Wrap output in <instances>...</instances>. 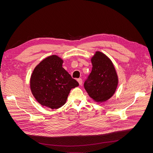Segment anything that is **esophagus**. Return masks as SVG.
Instances as JSON below:
<instances>
[{
	"label": "esophagus",
	"instance_id": "1",
	"mask_svg": "<svg viewBox=\"0 0 153 153\" xmlns=\"http://www.w3.org/2000/svg\"><path fill=\"white\" fill-rule=\"evenodd\" d=\"M77 82H78V84H79L80 85H81L82 84V80L81 79V78H78V79L76 80Z\"/></svg>",
	"mask_w": 153,
	"mask_h": 153
}]
</instances>
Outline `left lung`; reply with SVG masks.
<instances>
[{
  "mask_svg": "<svg viewBox=\"0 0 153 153\" xmlns=\"http://www.w3.org/2000/svg\"><path fill=\"white\" fill-rule=\"evenodd\" d=\"M92 68L84 87L96 102H104L114 94L118 85V76L112 61L97 51L91 58Z\"/></svg>",
  "mask_w": 153,
  "mask_h": 153,
  "instance_id": "8db88e82",
  "label": "left lung"
}]
</instances>
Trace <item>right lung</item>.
Returning <instances> with one entry per match:
<instances>
[{
    "mask_svg": "<svg viewBox=\"0 0 153 153\" xmlns=\"http://www.w3.org/2000/svg\"><path fill=\"white\" fill-rule=\"evenodd\" d=\"M63 62L57 55H51L40 62L32 73V94L43 106L52 109L61 107L66 103L71 89L79 85L62 68Z\"/></svg>",
    "mask_w": 153,
    "mask_h": 153,
    "instance_id": "add662e5",
    "label": "right lung"
}]
</instances>
